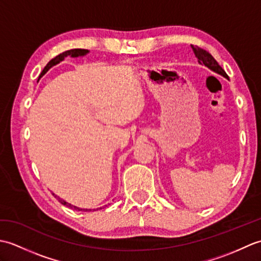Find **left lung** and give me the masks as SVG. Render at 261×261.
Instances as JSON below:
<instances>
[{
  "label": "left lung",
  "instance_id": "8db88e82",
  "mask_svg": "<svg viewBox=\"0 0 261 261\" xmlns=\"http://www.w3.org/2000/svg\"><path fill=\"white\" fill-rule=\"evenodd\" d=\"M194 54H195V57L198 59V63L201 65H205L207 68H210L211 70H213L214 73H218L220 75H222L225 79H228V75H226L225 71L223 70V68L218 64V62L213 58L212 55H211L208 51L204 50V49L199 48L197 46L191 45Z\"/></svg>",
  "mask_w": 261,
  "mask_h": 261
}]
</instances>
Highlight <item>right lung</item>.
<instances>
[{
    "label": "right lung",
    "mask_w": 261,
    "mask_h": 261,
    "mask_svg": "<svg viewBox=\"0 0 261 261\" xmlns=\"http://www.w3.org/2000/svg\"><path fill=\"white\" fill-rule=\"evenodd\" d=\"M87 53H88V50H86V49H70V50L64 51L63 54H59L58 56L53 58V59L50 60V62H49V63L46 65V67L43 68V70L41 71V74H40V76H39V79H40V77H42L43 75H45V74L47 73V71L53 67V66L59 64L60 62H63V60L65 59V57H67V56H70V57H80V56H84V55H86ZM53 195H55L54 193H53ZM55 197H57L58 201H59L60 203H62L63 205H66V206H68V207H70V208H74V210H77V211H91V210H87V208H80V207H77V206H75V205H71V204L67 203L66 201H64L63 198H60V197H58V196H56V195H55Z\"/></svg>",
    "instance_id": "right-lung-1"
}]
</instances>
